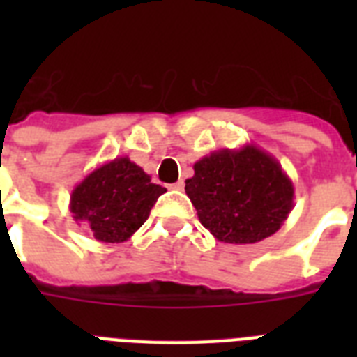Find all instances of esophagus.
<instances>
[{
	"mask_svg": "<svg viewBox=\"0 0 357 357\" xmlns=\"http://www.w3.org/2000/svg\"><path fill=\"white\" fill-rule=\"evenodd\" d=\"M172 189H176V190L183 189V181H181V179H179V181H176V183L172 185Z\"/></svg>",
	"mask_w": 357,
	"mask_h": 357,
	"instance_id": "34e87169",
	"label": "esophagus"
}]
</instances>
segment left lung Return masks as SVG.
I'll return each mask as SVG.
<instances>
[{
  "label": "left lung",
  "mask_w": 357,
  "mask_h": 357,
  "mask_svg": "<svg viewBox=\"0 0 357 357\" xmlns=\"http://www.w3.org/2000/svg\"><path fill=\"white\" fill-rule=\"evenodd\" d=\"M185 192L202 226L220 243L271 237L293 211L294 187L278 159L255 144L222 148L195 162Z\"/></svg>",
  "instance_id": "obj_1"
}]
</instances>
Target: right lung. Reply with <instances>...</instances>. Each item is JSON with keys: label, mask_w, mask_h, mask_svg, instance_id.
Instances as JSON below:
<instances>
[{"label": "right lung", "mask_w": 357, "mask_h": 357, "mask_svg": "<svg viewBox=\"0 0 357 357\" xmlns=\"http://www.w3.org/2000/svg\"><path fill=\"white\" fill-rule=\"evenodd\" d=\"M167 192L129 157L96 167L75 185L70 213L100 243H123L150 217L157 198Z\"/></svg>", "instance_id": "add662e5"}]
</instances>
